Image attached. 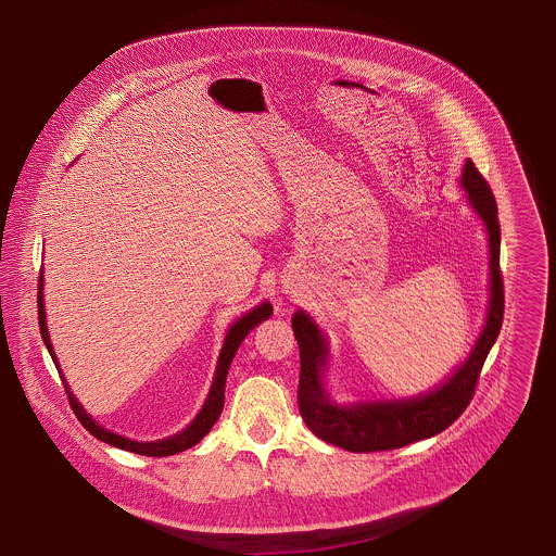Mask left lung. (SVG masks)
Segmentation results:
<instances>
[{
    "label": "left lung",
    "instance_id": "left-lung-1",
    "mask_svg": "<svg viewBox=\"0 0 556 556\" xmlns=\"http://www.w3.org/2000/svg\"><path fill=\"white\" fill-rule=\"evenodd\" d=\"M459 189H464L468 206L480 217L486 230L489 305L484 326L468 356L435 387L416 395H399V399H361L352 403L334 401L328 389V337L305 309L299 307L294 312L292 332L301 356L299 412L307 429L324 442L352 453L401 448L442 433L470 403L482 365L500 337L504 319V283L500 275L502 232L493 191L478 167L470 163V157L464 163Z\"/></svg>",
    "mask_w": 556,
    "mask_h": 556
}]
</instances>
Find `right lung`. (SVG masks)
Returning a JSON list of instances; mask_svg holds the SVG:
<instances>
[{
  "mask_svg": "<svg viewBox=\"0 0 556 556\" xmlns=\"http://www.w3.org/2000/svg\"><path fill=\"white\" fill-rule=\"evenodd\" d=\"M37 305H39V330H41V339L61 374V380H63V387H65V393L70 399V405H72V412L76 414L78 422H81L97 440L101 442H108L116 448H125L129 453H138V455H147V457H167V455H176L180 451H187L191 446H195L208 431L211 427L215 425V420L219 418L222 409H224V387H226V376H228V367L235 358V352L240 350L242 341L251 334V330H255L262 321L270 319L273 314V305L270 301H262L257 303L253 309L244 312L240 319L232 321L230 328L226 330V337H224V343H222V350H219V356H217V365H215V374H213V382H211V389H208V395L206 401L202 405V409L198 412V416L178 433L169 435V438H163V440H151V442H138V440H131V438H125V435H118L110 429H105L103 425H99L86 409L84 405L78 403V399L74 395V391L70 389L65 376H63V369L59 365V358L54 354V348H52V341H50V332H48V324H46V303H43V268H41V277H39V294H37Z\"/></svg>",
  "mask_w": 556,
  "mask_h": 556,
  "instance_id": "add662e5",
  "label": "right lung"
}]
</instances>
